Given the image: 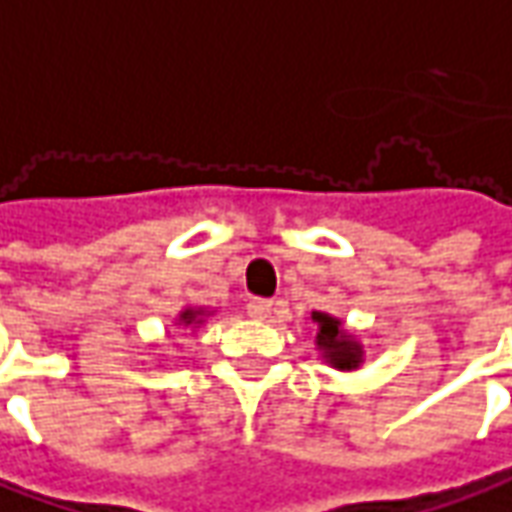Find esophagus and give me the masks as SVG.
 <instances>
[{
    "mask_svg": "<svg viewBox=\"0 0 512 512\" xmlns=\"http://www.w3.org/2000/svg\"><path fill=\"white\" fill-rule=\"evenodd\" d=\"M271 308H274V302L263 300V297H252L246 302V314L255 316V319H266L271 314Z\"/></svg>",
    "mask_w": 512,
    "mask_h": 512,
    "instance_id": "obj_1",
    "label": "esophagus"
}]
</instances>
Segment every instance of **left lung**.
I'll return each instance as SVG.
<instances>
[{
  "mask_svg": "<svg viewBox=\"0 0 512 512\" xmlns=\"http://www.w3.org/2000/svg\"><path fill=\"white\" fill-rule=\"evenodd\" d=\"M314 322L319 325L316 344H319V350L325 353L330 364L339 367V370H356L361 364V344L344 333L342 322L328 314H319V311H314Z\"/></svg>",
  "mask_w": 512,
  "mask_h": 512,
  "instance_id": "obj_1",
  "label": "left lung"
}]
</instances>
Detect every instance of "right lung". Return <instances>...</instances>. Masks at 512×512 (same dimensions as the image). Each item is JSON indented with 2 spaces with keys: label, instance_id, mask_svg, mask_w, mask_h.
I'll use <instances>...</instances> for the list:
<instances>
[{
  "label": "right lung",
  "instance_id": "right-lung-1",
  "mask_svg": "<svg viewBox=\"0 0 512 512\" xmlns=\"http://www.w3.org/2000/svg\"><path fill=\"white\" fill-rule=\"evenodd\" d=\"M179 322H184V325H193V322H198V311H184V314L179 316Z\"/></svg>",
  "mask_w": 512,
  "mask_h": 512
}]
</instances>
